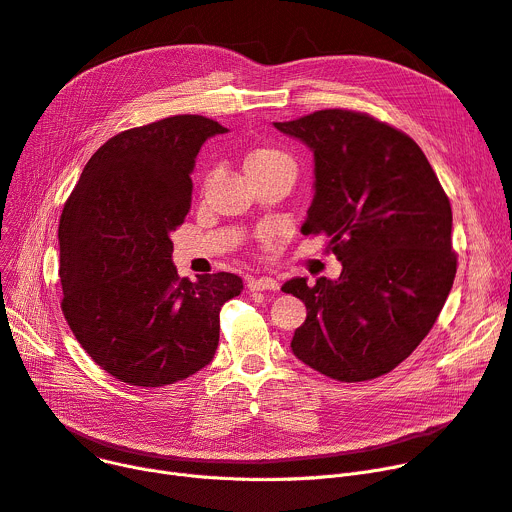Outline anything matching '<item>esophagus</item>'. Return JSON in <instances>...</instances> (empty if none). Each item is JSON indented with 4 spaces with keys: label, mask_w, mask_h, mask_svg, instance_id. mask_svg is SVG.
I'll list each match as a JSON object with an SVG mask.
<instances>
[{
    "label": "esophagus",
    "mask_w": 512,
    "mask_h": 512,
    "mask_svg": "<svg viewBox=\"0 0 512 512\" xmlns=\"http://www.w3.org/2000/svg\"><path fill=\"white\" fill-rule=\"evenodd\" d=\"M247 288H249V290H253V292H261V290H278V288H280V284H278L276 280H272V278H251V280H249V284H247Z\"/></svg>",
    "instance_id": "1"
}]
</instances>
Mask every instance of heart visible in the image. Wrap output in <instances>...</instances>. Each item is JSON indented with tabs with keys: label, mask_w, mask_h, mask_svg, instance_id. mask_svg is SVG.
Segmentation results:
<instances>
[{
	"label": "heart",
	"mask_w": 512,
	"mask_h": 512,
	"mask_svg": "<svg viewBox=\"0 0 512 512\" xmlns=\"http://www.w3.org/2000/svg\"><path fill=\"white\" fill-rule=\"evenodd\" d=\"M245 170L247 174L265 172V170H288L294 174V161L288 153L274 149V147H259L253 149L245 157Z\"/></svg>",
	"instance_id": "1"
}]
</instances>
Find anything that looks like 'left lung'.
Segmentation results:
<instances>
[{
	"mask_svg": "<svg viewBox=\"0 0 512 512\" xmlns=\"http://www.w3.org/2000/svg\"><path fill=\"white\" fill-rule=\"evenodd\" d=\"M280 132L315 157V197L303 234L330 238L336 282L288 280L307 319L292 353L338 382H367L405 361L434 328L456 276L452 209L421 147L355 110H319Z\"/></svg>",
	"mask_w": 512,
	"mask_h": 512,
	"instance_id": "obj_1",
	"label": "left lung"
}]
</instances>
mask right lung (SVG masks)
<instances>
[{
	"mask_svg": "<svg viewBox=\"0 0 512 512\" xmlns=\"http://www.w3.org/2000/svg\"><path fill=\"white\" fill-rule=\"evenodd\" d=\"M228 128L180 114L124 130L80 174L60 218L62 311L89 357L116 380L159 388L203 369L220 340L234 274L180 278L170 232L191 211L201 145Z\"/></svg>",
	"mask_w": 512,
	"mask_h": 512,
	"instance_id": "1",
	"label": "right lung"
}]
</instances>
